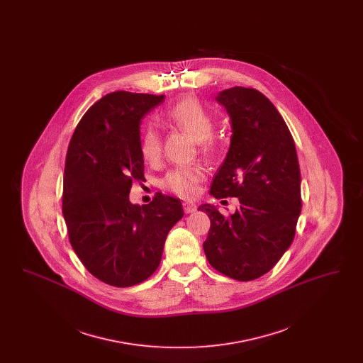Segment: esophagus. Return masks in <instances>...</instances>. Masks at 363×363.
Returning a JSON list of instances; mask_svg holds the SVG:
<instances>
[{
	"label": "esophagus",
	"mask_w": 363,
	"mask_h": 363,
	"mask_svg": "<svg viewBox=\"0 0 363 363\" xmlns=\"http://www.w3.org/2000/svg\"><path fill=\"white\" fill-rule=\"evenodd\" d=\"M184 206V211H185V213H191V212H194L196 209H197V206L196 204H193V203H184L182 204Z\"/></svg>",
	"instance_id": "esophagus-1"
}]
</instances>
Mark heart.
I'll list each match as a JSON object with an SVG mask.
<instances>
[{"label":"heart","mask_w":363,"mask_h":363,"mask_svg":"<svg viewBox=\"0 0 363 363\" xmlns=\"http://www.w3.org/2000/svg\"><path fill=\"white\" fill-rule=\"evenodd\" d=\"M164 120L175 129L186 132L197 141L199 151L204 156L213 154L212 135L215 121L196 98L186 96L170 106L164 113ZM141 156L148 163H156L162 154V138L154 126H148L140 140ZM204 173L199 167H177L163 178V188L174 194L189 199L197 191L199 184L203 181Z\"/></svg>","instance_id":"1"}]
</instances>
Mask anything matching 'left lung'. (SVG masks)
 Masks as SVG:
<instances>
[{"label":"left lung","instance_id":"obj_1","mask_svg":"<svg viewBox=\"0 0 363 363\" xmlns=\"http://www.w3.org/2000/svg\"><path fill=\"white\" fill-rule=\"evenodd\" d=\"M233 128L230 150L215 174V199L238 197L225 216L211 204L203 243L208 262L225 277L247 281L271 271L290 247L301 213V173L294 138L272 102L255 88L219 92Z\"/></svg>","mask_w":363,"mask_h":363}]
</instances>
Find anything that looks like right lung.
<instances>
[{
    "mask_svg": "<svg viewBox=\"0 0 363 363\" xmlns=\"http://www.w3.org/2000/svg\"><path fill=\"white\" fill-rule=\"evenodd\" d=\"M164 95L116 91L92 104L70 138L62 213L69 242L86 271L114 287L151 277L164 241L182 219L179 199L157 191L147 206L129 201L144 181L140 122Z\"/></svg>",
    "mask_w": 363,
    "mask_h": 363,
    "instance_id": "add662e5",
    "label": "right lung"
}]
</instances>
